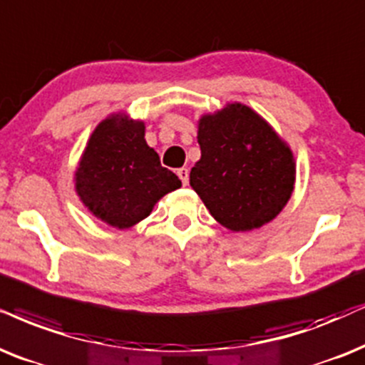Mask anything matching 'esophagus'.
<instances>
[{"label":"esophagus","mask_w":365,"mask_h":365,"mask_svg":"<svg viewBox=\"0 0 365 365\" xmlns=\"http://www.w3.org/2000/svg\"><path fill=\"white\" fill-rule=\"evenodd\" d=\"M177 175L180 177V180H182L183 185H188V170L187 168H180Z\"/></svg>","instance_id":"esophagus-1"}]
</instances>
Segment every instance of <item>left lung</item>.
<instances>
[{"label": "left lung", "instance_id": "1", "mask_svg": "<svg viewBox=\"0 0 365 365\" xmlns=\"http://www.w3.org/2000/svg\"><path fill=\"white\" fill-rule=\"evenodd\" d=\"M197 141L190 185L220 225L249 232L284 209L297 180L293 151L255 109L227 103L202 114Z\"/></svg>", "mask_w": 365, "mask_h": 365}]
</instances>
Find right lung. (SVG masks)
Segmentation results:
<instances>
[{
    "label": "right lung",
    "mask_w": 365,
    "mask_h": 365,
    "mask_svg": "<svg viewBox=\"0 0 365 365\" xmlns=\"http://www.w3.org/2000/svg\"><path fill=\"white\" fill-rule=\"evenodd\" d=\"M73 185L92 215L110 227L129 229L182 182L161 167L158 153L145 140V123L121 110L109 114L92 131Z\"/></svg>",
    "instance_id": "add662e5"
}]
</instances>
